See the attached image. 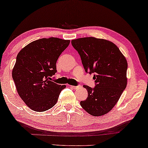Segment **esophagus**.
<instances>
[{
    "mask_svg": "<svg viewBox=\"0 0 148 148\" xmlns=\"http://www.w3.org/2000/svg\"><path fill=\"white\" fill-rule=\"evenodd\" d=\"M71 87L72 88H73L74 90H77V89L79 88V86H71Z\"/></svg>",
    "mask_w": 148,
    "mask_h": 148,
    "instance_id": "1",
    "label": "esophagus"
}]
</instances>
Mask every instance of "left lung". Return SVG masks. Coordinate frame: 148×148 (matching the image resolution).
Segmentation results:
<instances>
[{"instance_id":"1","label":"left lung","mask_w":148,"mask_h":148,"mask_svg":"<svg viewBox=\"0 0 148 148\" xmlns=\"http://www.w3.org/2000/svg\"><path fill=\"white\" fill-rule=\"evenodd\" d=\"M78 52L86 73H94V88L84 86L88 90L86 100L80 104L89 114L99 116L113 108L126 88V58L112 42L94 37L82 38L71 41Z\"/></svg>"}]
</instances>
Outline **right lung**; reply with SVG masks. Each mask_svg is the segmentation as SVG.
<instances>
[{"instance_id":"1","label":"right lung","mask_w":148,"mask_h":148,"mask_svg":"<svg viewBox=\"0 0 148 148\" xmlns=\"http://www.w3.org/2000/svg\"><path fill=\"white\" fill-rule=\"evenodd\" d=\"M69 43L70 40L57 38H42L27 44L18 53L12 77L19 96L32 110H49L66 88L50 79L56 73V61Z\"/></svg>"}]
</instances>
